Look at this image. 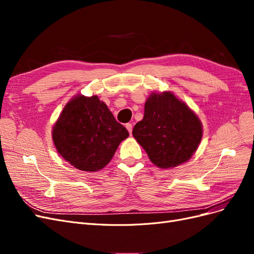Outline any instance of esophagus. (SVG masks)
<instances>
[{
  "instance_id": "1",
  "label": "esophagus",
  "mask_w": 254,
  "mask_h": 254,
  "mask_svg": "<svg viewBox=\"0 0 254 254\" xmlns=\"http://www.w3.org/2000/svg\"><path fill=\"white\" fill-rule=\"evenodd\" d=\"M126 128H127V130L129 131V133L131 134V132H132V124H130V123H128V124H126Z\"/></svg>"
}]
</instances>
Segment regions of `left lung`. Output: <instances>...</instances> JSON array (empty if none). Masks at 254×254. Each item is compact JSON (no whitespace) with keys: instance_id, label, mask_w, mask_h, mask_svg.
Masks as SVG:
<instances>
[{"instance_id":"obj_1","label":"left lung","mask_w":254,"mask_h":254,"mask_svg":"<svg viewBox=\"0 0 254 254\" xmlns=\"http://www.w3.org/2000/svg\"><path fill=\"white\" fill-rule=\"evenodd\" d=\"M198 115L173 92H152L144 106V118L132 134L151 162L160 168L186 163L202 139Z\"/></svg>"}]
</instances>
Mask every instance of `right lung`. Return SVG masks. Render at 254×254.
I'll use <instances>...</instances> for the list:
<instances>
[{
    "label": "right lung",
    "instance_id": "obj_1",
    "mask_svg": "<svg viewBox=\"0 0 254 254\" xmlns=\"http://www.w3.org/2000/svg\"><path fill=\"white\" fill-rule=\"evenodd\" d=\"M127 129L114 119L97 95L77 94L66 103L52 129L59 155L82 172H98L108 164Z\"/></svg>",
    "mask_w": 254,
    "mask_h": 254
}]
</instances>
